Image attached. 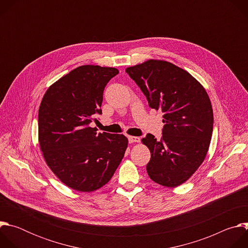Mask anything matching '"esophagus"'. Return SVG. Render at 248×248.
<instances>
[{"mask_svg":"<svg viewBox=\"0 0 248 248\" xmlns=\"http://www.w3.org/2000/svg\"><path fill=\"white\" fill-rule=\"evenodd\" d=\"M127 138H128L129 143H138L139 141H140V138L137 137V136H130L129 135Z\"/></svg>","mask_w":248,"mask_h":248,"instance_id":"1","label":"esophagus"}]
</instances>
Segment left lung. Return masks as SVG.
Returning a JSON list of instances; mask_svg holds the SVG:
<instances>
[{"mask_svg":"<svg viewBox=\"0 0 248 248\" xmlns=\"http://www.w3.org/2000/svg\"><path fill=\"white\" fill-rule=\"evenodd\" d=\"M146 96L149 106L164 113L163 136L148 133L141 142L151 158L146 166L156 184L176 187L203 163L213 132V110L202 84L186 70L161 60L125 68Z\"/></svg>","mask_w":248,"mask_h":248,"instance_id":"1","label":"left lung"}]
</instances>
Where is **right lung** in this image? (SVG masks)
Returning a JSON list of instances; mask_svg holds the SVG:
<instances>
[{
  "instance_id": "add662e5",
  "label": "right lung",
  "mask_w": 248,
  "mask_h": 248,
  "mask_svg": "<svg viewBox=\"0 0 248 248\" xmlns=\"http://www.w3.org/2000/svg\"><path fill=\"white\" fill-rule=\"evenodd\" d=\"M115 67L80 65L54 82L38 114L39 146L47 166L66 186L95 191L112 179L127 148L123 134L97 133L89 124L102 114L104 88Z\"/></svg>"
}]
</instances>
